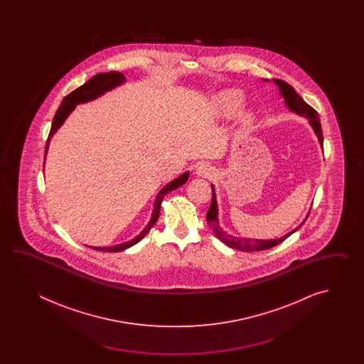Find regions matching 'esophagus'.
<instances>
[{
    "mask_svg": "<svg viewBox=\"0 0 364 364\" xmlns=\"http://www.w3.org/2000/svg\"><path fill=\"white\" fill-rule=\"evenodd\" d=\"M196 174H198L199 177L208 178V177H212V176L215 174V171H213V168H210L209 165H205V164H200L199 166H196Z\"/></svg>",
    "mask_w": 364,
    "mask_h": 364,
    "instance_id": "obj_1",
    "label": "esophagus"
}]
</instances>
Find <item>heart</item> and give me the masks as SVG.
Segmentation results:
<instances>
[{
    "instance_id": "obj_1",
    "label": "heart",
    "mask_w": 364,
    "mask_h": 364,
    "mask_svg": "<svg viewBox=\"0 0 364 364\" xmlns=\"http://www.w3.org/2000/svg\"><path fill=\"white\" fill-rule=\"evenodd\" d=\"M245 96L238 90H225L217 93L215 97V109L220 116L232 117L235 114L243 105ZM240 126L243 129L251 127L254 124V114L251 112H243L240 117Z\"/></svg>"
}]
</instances>
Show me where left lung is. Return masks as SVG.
<instances>
[{
	"instance_id": "1",
	"label": "left lung",
	"mask_w": 364,
	"mask_h": 364,
	"mask_svg": "<svg viewBox=\"0 0 364 364\" xmlns=\"http://www.w3.org/2000/svg\"><path fill=\"white\" fill-rule=\"evenodd\" d=\"M274 83L279 85V92L284 96L285 102H287V108L290 109L291 112H294L299 116L306 117L309 118V124L312 126V129L315 130V134L317 135V139L320 141V144L323 146V130H321V124L318 119V114L316 110L309 107L306 101L303 100L302 97L295 92L294 88L290 85H287L285 80L281 79H273ZM212 187V201H210V207H209L208 212H207V221H208L209 226L212 228L213 232L216 234L217 238L225 243L229 247L240 250V251H246V252H251V251H263V250H268V248L274 247L279 245L281 242L287 240V237H290L293 232H296L302 225H299L296 229L293 232H287L285 237L279 238V240H250V238H237L232 237L230 234L226 232L220 228L218 225V208H217L216 193H215V187ZM309 217V216H307ZM306 217V218H307Z\"/></svg>"
}]
</instances>
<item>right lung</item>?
I'll use <instances>...</instances> for the list:
<instances>
[{"label": "right lung", "instance_id": "right-lung-1", "mask_svg": "<svg viewBox=\"0 0 364 364\" xmlns=\"http://www.w3.org/2000/svg\"><path fill=\"white\" fill-rule=\"evenodd\" d=\"M124 80H126V79H124V74L117 73V71L100 73V74H96L95 77H91L88 82H85V85H80L75 91L69 93V95L62 100L60 108L55 112V118H53V122H52V129H50V132H49V135H48L47 146H46V156H47L49 141L52 139L53 134L60 129V126L65 122V119L68 118V116L74 110V108L77 107V104H83V102H87V101L95 100V99H97L99 96H101L102 93L108 92L110 90L116 88L117 85H122ZM44 163H46V161H44ZM188 176H190L188 171L185 173V174H182V176H179L178 178L171 181L169 185L165 186L163 190L157 193L155 200V208H154V213H152V217H151V221L148 223L147 226L144 228V230L140 232L136 238L129 240V242H124V243H121V245H117V246H112V247L92 248L97 250V251H104V252H119V251H122V250H126V248L132 247L134 245H136V243L151 230V228H152V226L156 224V221L159 220L164 196H165L166 193L173 191V190L178 188L181 186L185 185L186 182H187V179H188Z\"/></svg>", "mask_w": 364, "mask_h": 364}]
</instances>
